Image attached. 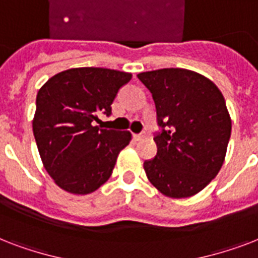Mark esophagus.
<instances>
[{"instance_id":"obj_1","label":"esophagus","mask_w":258,"mask_h":258,"mask_svg":"<svg viewBox=\"0 0 258 258\" xmlns=\"http://www.w3.org/2000/svg\"><path fill=\"white\" fill-rule=\"evenodd\" d=\"M146 138V133H142V134H134V139L135 141H142V139H145Z\"/></svg>"}]
</instances>
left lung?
<instances>
[{
  "mask_svg": "<svg viewBox=\"0 0 258 258\" xmlns=\"http://www.w3.org/2000/svg\"><path fill=\"white\" fill-rule=\"evenodd\" d=\"M153 93L162 133L157 155L143 163L154 187L169 198H188L216 178L225 161L232 119L224 95L204 75L163 68L138 75Z\"/></svg>",
  "mask_w": 258,
  "mask_h": 258,
  "instance_id": "obj_1",
  "label": "left lung"
}]
</instances>
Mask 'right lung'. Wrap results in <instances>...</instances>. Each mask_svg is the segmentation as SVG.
Instances as JSON below:
<instances>
[{
    "label": "right lung",
    "mask_w": 258,
    "mask_h": 258,
    "mask_svg": "<svg viewBox=\"0 0 258 258\" xmlns=\"http://www.w3.org/2000/svg\"><path fill=\"white\" fill-rule=\"evenodd\" d=\"M133 75L107 68H71L38 89L33 134L46 172L64 191L86 196L108 180L130 131L99 128L117 91Z\"/></svg>",
    "instance_id": "1"
}]
</instances>
